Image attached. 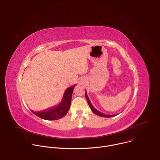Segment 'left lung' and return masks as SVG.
Masks as SVG:
<instances>
[{"label":"left lung","mask_w":160,"mask_h":160,"mask_svg":"<svg viewBox=\"0 0 160 160\" xmlns=\"http://www.w3.org/2000/svg\"><path fill=\"white\" fill-rule=\"evenodd\" d=\"M85 98H86V99H87V102H88V105H89L90 108L91 109V110H92V111L94 114H96V115H98V116L102 117H106V118H110V117H112L117 116V115H106V114H104V113H102V112L99 111L98 110H97V109L92 106V104H91L90 101V99H89V98H88V96H87V91H85Z\"/></svg>","instance_id":"obj_1"}]
</instances>
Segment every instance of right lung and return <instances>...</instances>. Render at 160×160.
I'll use <instances>...</instances> for the list:
<instances>
[{
	"mask_svg": "<svg viewBox=\"0 0 160 160\" xmlns=\"http://www.w3.org/2000/svg\"><path fill=\"white\" fill-rule=\"evenodd\" d=\"M75 85H73L68 87L65 90L62 99L59 105L40 112L32 111L35 115L43 120H56L62 118L66 115L70 109L72 101V96Z\"/></svg>",
	"mask_w": 160,
	"mask_h": 160,
	"instance_id": "obj_1",
	"label": "right lung"
}]
</instances>
